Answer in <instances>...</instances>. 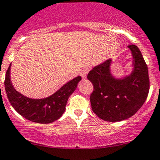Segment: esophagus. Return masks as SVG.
Returning a JSON list of instances; mask_svg holds the SVG:
<instances>
[{"mask_svg":"<svg viewBox=\"0 0 160 160\" xmlns=\"http://www.w3.org/2000/svg\"><path fill=\"white\" fill-rule=\"evenodd\" d=\"M89 71H90V69H89V67H85V68H83V70H82V72H81L82 77L86 78V76H87Z\"/></svg>","mask_w":160,"mask_h":160,"instance_id":"34e87169","label":"esophagus"}]
</instances>
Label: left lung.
Masks as SVG:
<instances>
[{"label":"left lung","instance_id":"1","mask_svg":"<svg viewBox=\"0 0 160 160\" xmlns=\"http://www.w3.org/2000/svg\"><path fill=\"white\" fill-rule=\"evenodd\" d=\"M133 57L129 75L116 78L110 71L112 60L107 59L90 70L87 78L93 86L90 95L93 112L101 119L117 122L128 119L142 107L148 95V66L140 49L128 45Z\"/></svg>","mask_w":160,"mask_h":160}]
</instances>
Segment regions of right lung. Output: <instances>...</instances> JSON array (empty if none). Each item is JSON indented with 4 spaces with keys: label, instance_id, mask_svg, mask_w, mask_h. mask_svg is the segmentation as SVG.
Masks as SVG:
<instances>
[{
    "label": "right lung",
    "instance_id": "right-lung-1",
    "mask_svg": "<svg viewBox=\"0 0 160 160\" xmlns=\"http://www.w3.org/2000/svg\"><path fill=\"white\" fill-rule=\"evenodd\" d=\"M11 64L5 74L4 87L10 104L19 114L32 122L49 124L58 120L63 114L69 97L81 81V76L70 80L58 91L48 98L32 99L23 96L15 90L10 79Z\"/></svg>",
    "mask_w": 160,
    "mask_h": 160
}]
</instances>
